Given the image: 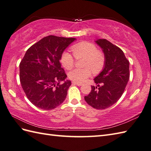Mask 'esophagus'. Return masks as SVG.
<instances>
[{"label": "esophagus", "instance_id": "1", "mask_svg": "<svg viewBox=\"0 0 151 151\" xmlns=\"http://www.w3.org/2000/svg\"><path fill=\"white\" fill-rule=\"evenodd\" d=\"M73 84H75V85H77L78 86H81L82 85V83H80V82H73Z\"/></svg>", "mask_w": 151, "mask_h": 151}]
</instances>
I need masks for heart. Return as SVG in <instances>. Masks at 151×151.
<instances>
[{
    "label": "heart",
    "mask_w": 151,
    "mask_h": 151,
    "mask_svg": "<svg viewBox=\"0 0 151 151\" xmlns=\"http://www.w3.org/2000/svg\"><path fill=\"white\" fill-rule=\"evenodd\" d=\"M76 59L84 58L83 67L85 68L75 69L69 73V78L76 82H83L91 75L101 72L104 68L106 56L102 50L97 49L93 43L82 41L70 47ZM61 63L66 69H71L75 65V60L71 54L64 52L61 56Z\"/></svg>",
    "instance_id": "heart-1"
}]
</instances>
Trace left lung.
Instances as JSON below:
<instances>
[{
	"instance_id": "left-lung-1",
	"label": "left lung",
	"mask_w": 151,
	"mask_h": 151,
	"mask_svg": "<svg viewBox=\"0 0 151 151\" xmlns=\"http://www.w3.org/2000/svg\"><path fill=\"white\" fill-rule=\"evenodd\" d=\"M106 56L104 69L94 81L91 91L84 99L97 110H104L114 104L123 95L130 77L129 61L119 47L106 39L96 41Z\"/></svg>"
}]
</instances>
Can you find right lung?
Instances as JSON below:
<instances>
[{"mask_svg": "<svg viewBox=\"0 0 151 151\" xmlns=\"http://www.w3.org/2000/svg\"><path fill=\"white\" fill-rule=\"evenodd\" d=\"M76 39L53 35L32 45L19 64V78L24 92L32 103L42 110L56 108L65 101L70 81L61 67L66 48Z\"/></svg>", "mask_w": 151, "mask_h": 151, "instance_id": "obj_1", "label": "right lung"}]
</instances>
